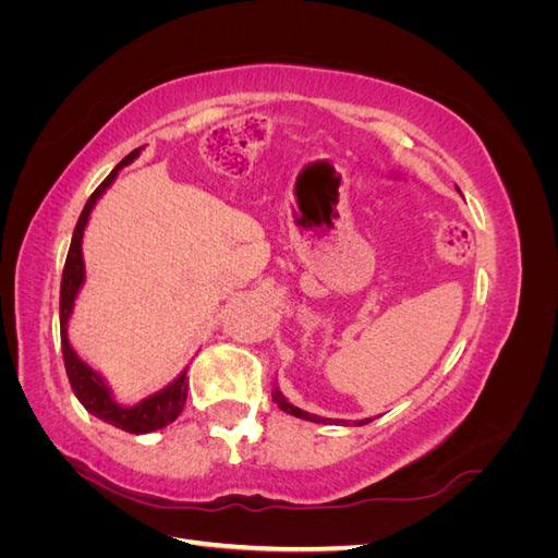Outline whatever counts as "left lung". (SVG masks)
Instances as JSON below:
<instances>
[{"label": "left lung", "mask_w": 558, "mask_h": 558, "mask_svg": "<svg viewBox=\"0 0 558 558\" xmlns=\"http://www.w3.org/2000/svg\"><path fill=\"white\" fill-rule=\"evenodd\" d=\"M272 400L279 404V410H283L286 414H293V416H298V418H305V421H314V424H326V418H324V416H318V414H310V412L300 410V408H295V404H291L289 400H286V398H283V393L279 391V386H275V388H272ZM328 421H332V418H328ZM369 421H373V418H363V421H356V426H365V424H369ZM335 424H344V421L337 418Z\"/></svg>", "instance_id": "1"}]
</instances>
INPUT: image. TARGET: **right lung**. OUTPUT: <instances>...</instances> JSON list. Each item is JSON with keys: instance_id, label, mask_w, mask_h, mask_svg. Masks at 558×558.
I'll list each match as a JSON object with an SVG mask.
<instances>
[{"instance_id": "add662e5", "label": "right lung", "mask_w": 558, "mask_h": 558, "mask_svg": "<svg viewBox=\"0 0 558 558\" xmlns=\"http://www.w3.org/2000/svg\"><path fill=\"white\" fill-rule=\"evenodd\" d=\"M142 154V148H134L130 156L121 160V165H116L111 174L97 185V191L88 197L86 207H83L78 223L74 228V238L70 253H66V263L62 269V283H60V342H62V359H64V369L66 377H70L72 391L78 398V402L86 408L93 416H97L105 424H111L116 428H121L125 433L134 435H144V433H154L165 426H170L172 421L181 414L183 404H185V391H189V379H185L183 373L167 384L160 391L146 396L144 400L134 402V404H123L118 402L111 393V386L107 379L97 373L93 365L83 361L74 347L70 344V335H66V324H70L72 312H74V302L78 298L81 286L86 283V263H83V232H86L90 211L95 209L97 199L107 193L109 185L116 181L118 172L123 170L125 165H130L134 158Z\"/></svg>"}]
</instances>
